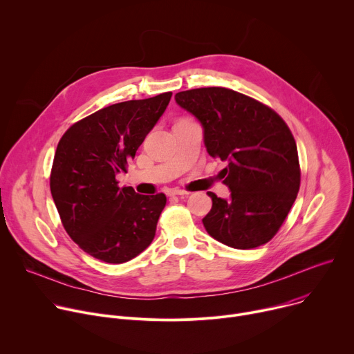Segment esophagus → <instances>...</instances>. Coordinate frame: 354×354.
<instances>
[{
    "label": "esophagus",
    "mask_w": 354,
    "mask_h": 354,
    "mask_svg": "<svg viewBox=\"0 0 354 354\" xmlns=\"http://www.w3.org/2000/svg\"><path fill=\"white\" fill-rule=\"evenodd\" d=\"M186 194H189V192L180 190V189H174L169 192V196H186Z\"/></svg>",
    "instance_id": "1"
}]
</instances>
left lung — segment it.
Masks as SVG:
<instances>
[{
  "mask_svg": "<svg viewBox=\"0 0 354 354\" xmlns=\"http://www.w3.org/2000/svg\"><path fill=\"white\" fill-rule=\"evenodd\" d=\"M176 104L203 127L209 156L227 162L223 182L230 198L213 200L206 231L235 249L269 242L286 220L299 189L295 140L270 108L243 93L209 86L182 91Z\"/></svg>",
  "mask_w": 354,
  "mask_h": 354,
  "instance_id": "obj_1",
  "label": "left lung"
}]
</instances>
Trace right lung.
Instances as JSON below:
<instances>
[{"label": "right lung", "mask_w": 354, "mask_h": 354, "mask_svg": "<svg viewBox=\"0 0 354 354\" xmlns=\"http://www.w3.org/2000/svg\"><path fill=\"white\" fill-rule=\"evenodd\" d=\"M171 96L164 92L100 109L74 123L59 141L50 175L55 205L71 239L99 261L124 263L156 236L165 194L119 187L116 175L126 172Z\"/></svg>", "instance_id": "1"}]
</instances>
